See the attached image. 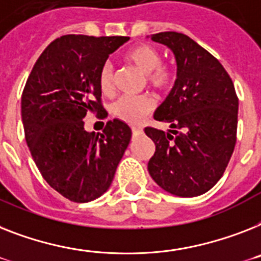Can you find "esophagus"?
<instances>
[{
	"mask_svg": "<svg viewBox=\"0 0 261 261\" xmlns=\"http://www.w3.org/2000/svg\"><path fill=\"white\" fill-rule=\"evenodd\" d=\"M131 131H133V134L134 135H139V134H142V127H139V126H134V127H131Z\"/></svg>",
	"mask_w": 261,
	"mask_h": 261,
	"instance_id": "obj_1",
	"label": "esophagus"
}]
</instances>
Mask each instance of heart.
I'll list each match as a JSON object with an SVG mask.
<instances>
[{
    "instance_id": "1",
    "label": "heart",
    "mask_w": 261,
    "mask_h": 261,
    "mask_svg": "<svg viewBox=\"0 0 261 261\" xmlns=\"http://www.w3.org/2000/svg\"><path fill=\"white\" fill-rule=\"evenodd\" d=\"M124 60L134 65L138 71L146 76L149 86L156 91L170 90L175 79L174 68L161 63L162 56L160 50L147 44H139L127 50ZM97 86L105 95L114 91V69L110 63H105L97 73ZM154 107L150 96H120L111 105V112L116 118L127 123H138Z\"/></svg>"
}]
</instances>
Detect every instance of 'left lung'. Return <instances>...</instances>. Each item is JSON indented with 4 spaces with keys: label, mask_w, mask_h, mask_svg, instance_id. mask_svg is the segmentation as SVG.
<instances>
[{
    "label": "left lung",
    "mask_w": 261,
    "mask_h": 261,
    "mask_svg": "<svg viewBox=\"0 0 261 261\" xmlns=\"http://www.w3.org/2000/svg\"><path fill=\"white\" fill-rule=\"evenodd\" d=\"M151 40L173 50L177 79L154 114L173 130L145 128L155 143L147 170L174 196H200L217 184L233 154L239 111L233 82L221 63L189 36L161 32Z\"/></svg>",
    "instance_id": "obj_1"
}]
</instances>
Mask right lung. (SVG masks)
<instances>
[{"instance_id": "1", "label": "right lung", "mask_w": 261, "mask_h": 261, "mask_svg": "<svg viewBox=\"0 0 261 261\" xmlns=\"http://www.w3.org/2000/svg\"><path fill=\"white\" fill-rule=\"evenodd\" d=\"M126 36H61L40 55L21 97L25 141L42 178L73 202H90L111 185L131 128L109 120L88 133L87 112L105 116L97 73Z\"/></svg>"}]
</instances>
